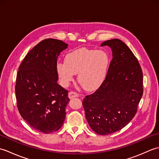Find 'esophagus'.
Here are the masks:
<instances>
[{
    "instance_id": "1",
    "label": "esophagus",
    "mask_w": 159,
    "mask_h": 159,
    "mask_svg": "<svg viewBox=\"0 0 159 159\" xmlns=\"http://www.w3.org/2000/svg\"><path fill=\"white\" fill-rule=\"evenodd\" d=\"M79 96V95H78V93L74 92H69L68 93V97L69 98H76V97H78Z\"/></svg>"
}]
</instances>
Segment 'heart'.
Here are the masks:
<instances>
[{
	"mask_svg": "<svg viewBox=\"0 0 159 159\" xmlns=\"http://www.w3.org/2000/svg\"><path fill=\"white\" fill-rule=\"evenodd\" d=\"M111 57L104 50L81 48L67 54L65 63L57 65V72L63 86H67L78 74V81L87 91H93L106 79Z\"/></svg>",
	"mask_w": 159,
	"mask_h": 159,
	"instance_id": "obj_1",
	"label": "heart"
}]
</instances>
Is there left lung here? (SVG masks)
I'll use <instances>...</instances> for the list:
<instances>
[{
    "instance_id": "obj_1",
    "label": "left lung",
    "mask_w": 159,
    "mask_h": 159,
    "mask_svg": "<svg viewBox=\"0 0 159 159\" xmlns=\"http://www.w3.org/2000/svg\"><path fill=\"white\" fill-rule=\"evenodd\" d=\"M112 50L106 79L83 101L91 128L101 135L121 130L135 116L143 95V72L135 56L120 39L102 43Z\"/></svg>"
}]
</instances>
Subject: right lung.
Instances as JSON below:
<instances>
[{"label":"right lung","instance_id":"obj_1","mask_svg":"<svg viewBox=\"0 0 159 159\" xmlns=\"http://www.w3.org/2000/svg\"><path fill=\"white\" fill-rule=\"evenodd\" d=\"M67 43L46 39L30 50L18 68L15 87L20 114L33 129L48 134L58 130L70 99L57 83V58Z\"/></svg>","mask_w":159,"mask_h":159}]
</instances>
